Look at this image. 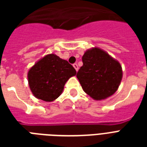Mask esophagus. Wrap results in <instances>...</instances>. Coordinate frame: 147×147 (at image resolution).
I'll use <instances>...</instances> for the list:
<instances>
[{
  "instance_id": "obj_1",
  "label": "esophagus",
  "mask_w": 147,
  "mask_h": 147,
  "mask_svg": "<svg viewBox=\"0 0 147 147\" xmlns=\"http://www.w3.org/2000/svg\"><path fill=\"white\" fill-rule=\"evenodd\" d=\"M73 67L75 68V69H76V71H78V65L76 64V63H75V64H73Z\"/></svg>"
}]
</instances>
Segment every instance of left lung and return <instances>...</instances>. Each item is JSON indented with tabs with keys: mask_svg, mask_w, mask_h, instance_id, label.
<instances>
[{
	"mask_svg": "<svg viewBox=\"0 0 147 147\" xmlns=\"http://www.w3.org/2000/svg\"><path fill=\"white\" fill-rule=\"evenodd\" d=\"M82 62L76 76L86 94L100 100L117 92L123 77L118 61L103 49L94 47L85 52Z\"/></svg>",
	"mask_w": 147,
	"mask_h": 147,
	"instance_id": "1",
	"label": "left lung"
}]
</instances>
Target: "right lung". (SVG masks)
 Segmentation results:
<instances>
[{
    "label": "right lung",
    "instance_id": "1",
    "mask_svg": "<svg viewBox=\"0 0 147 147\" xmlns=\"http://www.w3.org/2000/svg\"><path fill=\"white\" fill-rule=\"evenodd\" d=\"M76 75V69L68 61L55 54H49L31 67L27 78L33 95L50 102L60 96L65 82Z\"/></svg>",
    "mask_w": 147,
    "mask_h": 147
}]
</instances>
